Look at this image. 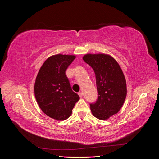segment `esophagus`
Listing matches in <instances>:
<instances>
[{
	"instance_id": "34e87169",
	"label": "esophagus",
	"mask_w": 159,
	"mask_h": 159,
	"mask_svg": "<svg viewBox=\"0 0 159 159\" xmlns=\"http://www.w3.org/2000/svg\"><path fill=\"white\" fill-rule=\"evenodd\" d=\"M78 95H79V96H80V98H82V96H83L82 92H79V93H78Z\"/></svg>"
}]
</instances>
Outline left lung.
Returning <instances> with one entry per match:
<instances>
[{
    "mask_svg": "<svg viewBox=\"0 0 159 159\" xmlns=\"http://www.w3.org/2000/svg\"><path fill=\"white\" fill-rule=\"evenodd\" d=\"M84 61L93 68L98 98L90 104L93 116L106 120L121 109L127 96V84L121 67L112 56L105 54H85Z\"/></svg>",
    "mask_w": 159,
    "mask_h": 159,
    "instance_id": "1",
    "label": "left lung"
}]
</instances>
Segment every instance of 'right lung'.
Returning a JSON list of instances; mask_svg holds the SVG:
<instances>
[{"label":"right lung","instance_id":"obj_1","mask_svg":"<svg viewBox=\"0 0 159 159\" xmlns=\"http://www.w3.org/2000/svg\"><path fill=\"white\" fill-rule=\"evenodd\" d=\"M75 58L74 55L49 57L36 76L34 95L40 108L46 115L58 121L70 117L79 95L71 89L66 71Z\"/></svg>","mask_w":159,"mask_h":159}]
</instances>
